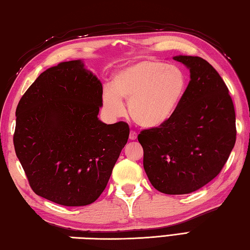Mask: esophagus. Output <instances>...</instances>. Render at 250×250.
I'll return each instance as SVG.
<instances>
[{
    "label": "esophagus",
    "instance_id": "obj_1",
    "mask_svg": "<svg viewBox=\"0 0 250 250\" xmlns=\"http://www.w3.org/2000/svg\"><path fill=\"white\" fill-rule=\"evenodd\" d=\"M129 139L130 140H136V139H137V133H136V131H134V130H130Z\"/></svg>",
    "mask_w": 250,
    "mask_h": 250
}]
</instances>
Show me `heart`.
<instances>
[{
	"label": "heart",
	"mask_w": 250,
	"mask_h": 250,
	"mask_svg": "<svg viewBox=\"0 0 250 250\" xmlns=\"http://www.w3.org/2000/svg\"><path fill=\"white\" fill-rule=\"evenodd\" d=\"M187 75L176 65L157 60H140L122 68L113 78L112 88L102 93L106 115L124 114L123 99L136 124L154 128L171 119L187 90Z\"/></svg>",
	"instance_id": "1"
}]
</instances>
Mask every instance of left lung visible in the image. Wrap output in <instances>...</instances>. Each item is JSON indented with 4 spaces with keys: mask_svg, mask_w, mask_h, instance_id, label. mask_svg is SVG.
Returning <instances> with one entry per match:
<instances>
[{
    "mask_svg": "<svg viewBox=\"0 0 250 250\" xmlns=\"http://www.w3.org/2000/svg\"><path fill=\"white\" fill-rule=\"evenodd\" d=\"M190 72L181 105L167 123L144 129V168L155 189L184 195L218 175L236 141L234 104L227 84L206 60L173 58Z\"/></svg>",
    "mask_w": 250,
    "mask_h": 250,
    "instance_id": "8db88e82",
    "label": "left lung"
}]
</instances>
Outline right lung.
Masks as SVG:
<instances>
[{"instance_id": "add662e5", "label": "right lung", "mask_w": 250, "mask_h": 250, "mask_svg": "<svg viewBox=\"0 0 250 250\" xmlns=\"http://www.w3.org/2000/svg\"><path fill=\"white\" fill-rule=\"evenodd\" d=\"M102 92L100 81L76 60L46 69L23 93L13 140L38 196L81 207L104 190L129 127L98 119Z\"/></svg>"}]
</instances>
